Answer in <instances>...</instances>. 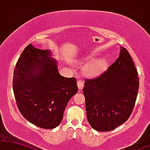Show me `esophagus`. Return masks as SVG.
Segmentation results:
<instances>
[{"label": "esophagus", "instance_id": "34e87169", "mask_svg": "<svg viewBox=\"0 0 150 150\" xmlns=\"http://www.w3.org/2000/svg\"><path fill=\"white\" fill-rule=\"evenodd\" d=\"M84 81L82 80H81V79H79L78 81H77V86H78V88L79 89H81L83 88V87H84Z\"/></svg>", "mask_w": 150, "mask_h": 150}]
</instances>
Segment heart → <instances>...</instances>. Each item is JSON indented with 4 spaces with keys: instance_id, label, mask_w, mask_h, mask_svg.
Listing matches in <instances>:
<instances>
[{
    "instance_id": "1",
    "label": "heart",
    "mask_w": 150,
    "mask_h": 150,
    "mask_svg": "<svg viewBox=\"0 0 150 150\" xmlns=\"http://www.w3.org/2000/svg\"><path fill=\"white\" fill-rule=\"evenodd\" d=\"M91 58L92 56H87L81 59V64L85 66L84 73L86 76L88 77L98 76L105 70L107 61L105 59H98L88 63Z\"/></svg>"
}]
</instances>
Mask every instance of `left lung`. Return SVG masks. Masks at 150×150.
<instances>
[{
    "label": "left lung",
    "mask_w": 150,
    "mask_h": 150,
    "mask_svg": "<svg viewBox=\"0 0 150 150\" xmlns=\"http://www.w3.org/2000/svg\"><path fill=\"white\" fill-rule=\"evenodd\" d=\"M139 88V78L128 51L120 55L99 77L85 79L83 93L89 124L98 132L111 131L132 114Z\"/></svg>",
    "instance_id": "1"
}]
</instances>
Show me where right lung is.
Segmentation results:
<instances>
[{
  "label": "right lung",
  "instance_id": "add662e5",
  "mask_svg": "<svg viewBox=\"0 0 150 150\" xmlns=\"http://www.w3.org/2000/svg\"><path fill=\"white\" fill-rule=\"evenodd\" d=\"M50 51L29 44L16 64L13 91L21 113L32 124L53 129L62 122L65 108L78 88L75 77H64Z\"/></svg>",
  "mask_w": 150,
  "mask_h": 150
}]
</instances>
